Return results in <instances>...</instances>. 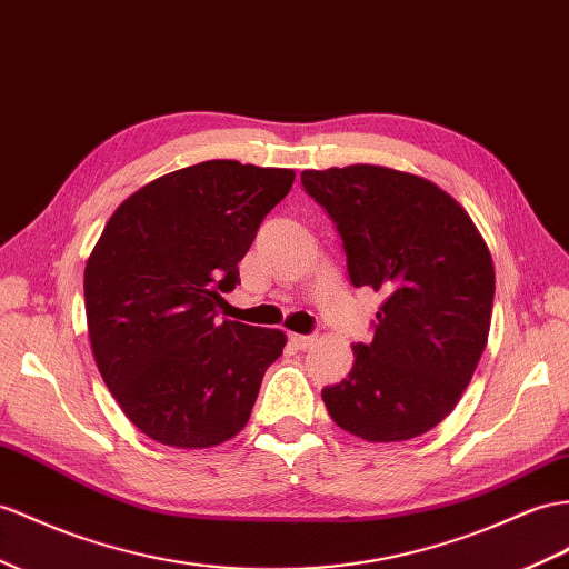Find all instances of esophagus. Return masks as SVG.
Instances as JSON below:
<instances>
[{
  "mask_svg": "<svg viewBox=\"0 0 569 569\" xmlns=\"http://www.w3.org/2000/svg\"><path fill=\"white\" fill-rule=\"evenodd\" d=\"M317 339L310 337V333H290V343H293L296 348H300V351H305V348H310Z\"/></svg>",
  "mask_w": 569,
  "mask_h": 569,
  "instance_id": "esophagus-1",
  "label": "esophagus"
}]
</instances>
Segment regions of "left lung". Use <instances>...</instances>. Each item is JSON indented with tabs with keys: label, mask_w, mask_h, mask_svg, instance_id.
<instances>
[{
	"label": "left lung",
	"mask_w": 569,
	"mask_h": 569,
	"mask_svg": "<svg viewBox=\"0 0 569 569\" xmlns=\"http://www.w3.org/2000/svg\"><path fill=\"white\" fill-rule=\"evenodd\" d=\"M302 187L337 223L356 288L382 290L375 337L353 346L343 382L325 387L333 423L401 442L455 411L488 343L495 269L461 203L385 166L305 170Z\"/></svg>",
	"instance_id": "obj_1"
}]
</instances>
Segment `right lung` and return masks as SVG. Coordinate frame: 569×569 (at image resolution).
I'll return each mask as SVG.
<instances>
[{
    "label": "right lung",
    "mask_w": 569,
    "mask_h": 569,
    "mask_svg": "<svg viewBox=\"0 0 569 569\" xmlns=\"http://www.w3.org/2000/svg\"><path fill=\"white\" fill-rule=\"evenodd\" d=\"M293 180L288 168L203 160L143 184L106 223L83 271L91 351L151 440L207 449L250 420L286 333L218 322L216 308Z\"/></svg>",
    "instance_id": "add662e5"
}]
</instances>
